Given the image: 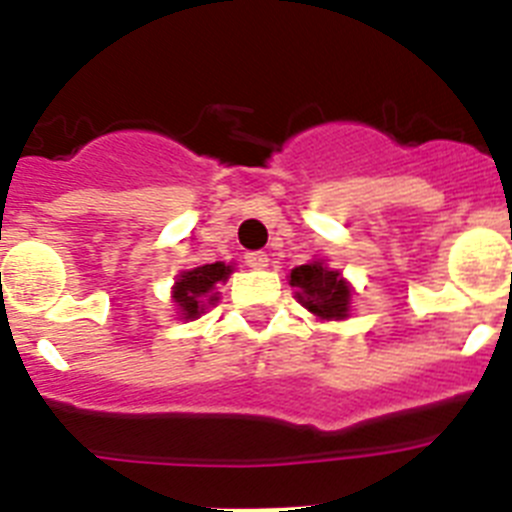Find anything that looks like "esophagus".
<instances>
[{
  "mask_svg": "<svg viewBox=\"0 0 512 512\" xmlns=\"http://www.w3.org/2000/svg\"><path fill=\"white\" fill-rule=\"evenodd\" d=\"M246 266L248 269H266L269 266V256L264 251L246 253Z\"/></svg>",
  "mask_w": 512,
  "mask_h": 512,
  "instance_id": "34e87169",
  "label": "esophagus"
}]
</instances>
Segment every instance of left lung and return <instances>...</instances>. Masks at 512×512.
<instances>
[{
  "label": "left lung",
  "instance_id": "left-lung-1",
  "mask_svg": "<svg viewBox=\"0 0 512 512\" xmlns=\"http://www.w3.org/2000/svg\"><path fill=\"white\" fill-rule=\"evenodd\" d=\"M289 284L307 312L318 320H346L351 315L354 287L338 269H330L325 259H312L289 271Z\"/></svg>",
  "mask_w": 512,
  "mask_h": 512
}]
</instances>
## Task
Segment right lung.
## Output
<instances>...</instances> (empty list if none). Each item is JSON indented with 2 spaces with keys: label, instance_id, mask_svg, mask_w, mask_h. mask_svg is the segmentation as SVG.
<instances>
[{
  "label": "right lung",
  "instance_id": "right-lung-1",
  "mask_svg": "<svg viewBox=\"0 0 512 512\" xmlns=\"http://www.w3.org/2000/svg\"><path fill=\"white\" fill-rule=\"evenodd\" d=\"M233 271V264H223V261L182 271L171 287V300H174L179 320H197L202 312H207V307L215 305L220 300V292H215L217 284L228 282Z\"/></svg>",
  "mask_w": 512,
  "mask_h": 512
}]
</instances>
